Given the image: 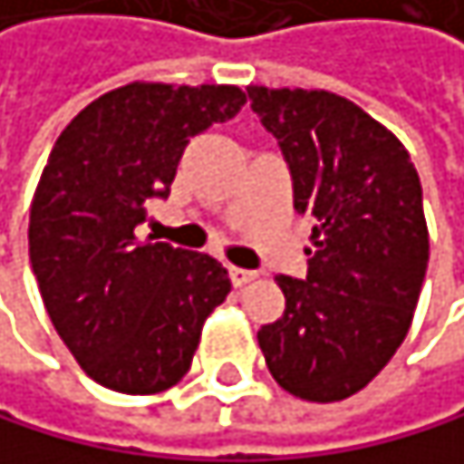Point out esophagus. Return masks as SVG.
<instances>
[{
	"label": "esophagus",
	"mask_w": 464,
	"mask_h": 464,
	"mask_svg": "<svg viewBox=\"0 0 464 464\" xmlns=\"http://www.w3.org/2000/svg\"><path fill=\"white\" fill-rule=\"evenodd\" d=\"M227 276H230V285H234V287H245L256 278L253 270H242V267H227Z\"/></svg>",
	"instance_id": "esophagus-1"
}]
</instances>
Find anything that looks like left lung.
Segmentation results:
<instances>
[{
    "label": "left lung",
    "mask_w": 464,
    "mask_h": 464,
    "mask_svg": "<svg viewBox=\"0 0 464 464\" xmlns=\"http://www.w3.org/2000/svg\"><path fill=\"white\" fill-rule=\"evenodd\" d=\"M313 219L307 278L278 276L285 315L259 329L276 383L310 403L361 392L403 343L429 267L422 186L406 146L326 90L247 87Z\"/></svg>",
    "instance_id": "1"
}]
</instances>
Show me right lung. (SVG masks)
I'll use <instances>...</instances> for the list:
<instances>
[{
	"mask_svg": "<svg viewBox=\"0 0 464 464\" xmlns=\"http://www.w3.org/2000/svg\"><path fill=\"white\" fill-rule=\"evenodd\" d=\"M245 106L230 83L135 81L61 131L30 205V265L47 315L95 383L157 394L182 381L202 324L230 293L208 253L140 242L149 199H166L188 140Z\"/></svg>",
	"mask_w": 464,
	"mask_h": 464,
	"instance_id": "obj_1",
	"label": "right lung"
}]
</instances>
